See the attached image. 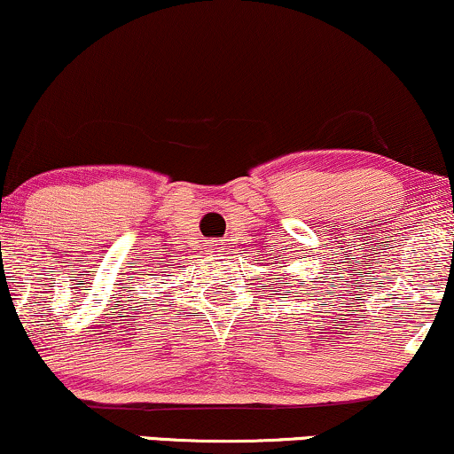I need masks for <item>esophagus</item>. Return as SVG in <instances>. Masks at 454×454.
<instances>
[{
  "mask_svg": "<svg viewBox=\"0 0 454 454\" xmlns=\"http://www.w3.org/2000/svg\"><path fill=\"white\" fill-rule=\"evenodd\" d=\"M211 247H214V249H222V247H220V243H217V240H214V243H211Z\"/></svg>",
  "mask_w": 454,
  "mask_h": 454,
  "instance_id": "34e87169",
  "label": "esophagus"
}]
</instances>
